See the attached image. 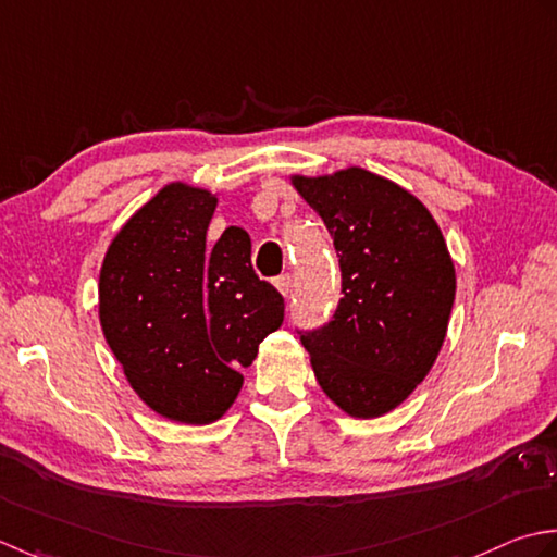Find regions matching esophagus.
<instances>
[{
    "mask_svg": "<svg viewBox=\"0 0 557 557\" xmlns=\"http://www.w3.org/2000/svg\"><path fill=\"white\" fill-rule=\"evenodd\" d=\"M274 286H276L283 295H288V293H290V274L276 276V278H274Z\"/></svg>",
    "mask_w": 557,
    "mask_h": 557,
    "instance_id": "obj_1",
    "label": "esophagus"
}]
</instances>
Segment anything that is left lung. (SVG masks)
<instances>
[{"mask_svg": "<svg viewBox=\"0 0 557 557\" xmlns=\"http://www.w3.org/2000/svg\"><path fill=\"white\" fill-rule=\"evenodd\" d=\"M342 267L334 320L300 336L324 394L354 418L399 406L433 368L457 293L445 237L421 199L362 168L293 175Z\"/></svg>", "mask_w": 557, "mask_h": 557, "instance_id": "obj_1", "label": "left lung"}]
</instances>
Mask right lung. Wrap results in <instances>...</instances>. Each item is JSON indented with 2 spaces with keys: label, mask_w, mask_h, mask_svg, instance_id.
<instances>
[{
  "label": "right lung",
  "mask_w": 557,
  "mask_h": 557,
  "mask_svg": "<svg viewBox=\"0 0 557 557\" xmlns=\"http://www.w3.org/2000/svg\"><path fill=\"white\" fill-rule=\"evenodd\" d=\"M215 195L170 183L122 225L98 281L106 342L139 399L175 423L207 425L233 406L240 368L283 322L281 293L252 269V243L207 231Z\"/></svg>",
  "instance_id": "1"
}]
</instances>
